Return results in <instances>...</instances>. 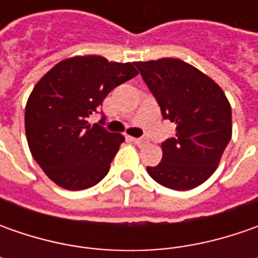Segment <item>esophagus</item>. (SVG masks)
Returning <instances> with one entry per match:
<instances>
[{"mask_svg":"<svg viewBox=\"0 0 258 258\" xmlns=\"http://www.w3.org/2000/svg\"><path fill=\"white\" fill-rule=\"evenodd\" d=\"M132 141H134L138 146H144V145L148 144V141H146L145 138H132Z\"/></svg>","mask_w":258,"mask_h":258,"instance_id":"esophagus-1","label":"esophagus"}]
</instances>
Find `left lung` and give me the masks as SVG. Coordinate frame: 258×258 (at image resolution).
<instances>
[{"label": "left lung", "instance_id": "obj_1", "mask_svg": "<svg viewBox=\"0 0 258 258\" xmlns=\"http://www.w3.org/2000/svg\"><path fill=\"white\" fill-rule=\"evenodd\" d=\"M164 119L176 124L175 138L162 142V161L146 166L166 188L186 191L205 182L231 139V106L221 87L178 58L135 63Z\"/></svg>", "mask_w": 258, "mask_h": 258}]
</instances>
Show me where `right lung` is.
Listing matches in <instances>:
<instances>
[{
    "mask_svg": "<svg viewBox=\"0 0 258 258\" xmlns=\"http://www.w3.org/2000/svg\"><path fill=\"white\" fill-rule=\"evenodd\" d=\"M132 63L100 55L72 57L35 85L25 106V135L31 155L58 186L79 191L100 182L124 138L89 124L116 86L134 79Z\"/></svg>",
    "mask_w": 258,
    "mask_h": 258,
    "instance_id": "right-lung-1",
    "label": "right lung"
}]
</instances>
